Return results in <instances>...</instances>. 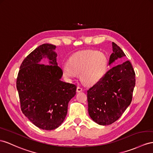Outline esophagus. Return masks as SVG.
Listing matches in <instances>:
<instances>
[{
    "label": "esophagus",
    "mask_w": 153,
    "mask_h": 153,
    "mask_svg": "<svg viewBox=\"0 0 153 153\" xmlns=\"http://www.w3.org/2000/svg\"><path fill=\"white\" fill-rule=\"evenodd\" d=\"M76 91H77V92H81L83 91V88L79 87H77V89H76Z\"/></svg>",
    "instance_id": "34e87169"
}]
</instances>
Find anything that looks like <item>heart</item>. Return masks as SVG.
I'll list each match as a JSON object with an SVG mask.
<instances>
[{"mask_svg": "<svg viewBox=\"0 0 153 153\" xmlns=\"http://www.w3.org/2000/svg\"><path fill=\"white\" fill-rule=\"evenodd\" d=\"M108 69L106 55L96 50H85L70 57L67 64L62 66L63 75L68 79L80 74L83 83L88 86L97 84L103 79Z\"/></svg>", "mask_w": 153, "mask_h": 153, "instance_id": "1", "label": "heart"}]
</instances>
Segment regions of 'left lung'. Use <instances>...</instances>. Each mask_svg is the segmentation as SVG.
Masks as SVG:
<instances>
[{"label":"left lung","mask_w":153,"mask_h":153,"mask_svg":"<svg viewBox=\"0 0 153 153\" xmlns=\"http://www.w3.org/2000/svg\"><path fill=\"white\" fill-rule=\"evenodd\" d=\"M109 65L125 56L112 42ZM135 72L129 61L110 69L99 83L87 91L88 114L94 121L108 125L118 120L131 104L135 87Z\"/></svg>","instance_id":"obj_1"}]
</instances>
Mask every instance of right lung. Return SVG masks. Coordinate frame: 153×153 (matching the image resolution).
<instances>
[{
  "label": "right lung",
  "instance_id": "1",
  "mask_svg": "<svg viewBox=\"0 0 153 153\" xmlns=\"http://www.w3.org/2000/svg\"><path fill=\"white\" fill-rule=\"evenodd\" d=\"M56 46L43 44L22 61L17 79V89L23 114L36 127L53 130L63 122L68 104L77 87L62 81V71L57 66ZM47 58L49 62L41 61Z\"/></svg>",
  "mask_w": 153,
  "mask_h": 153
}]
</instances>
